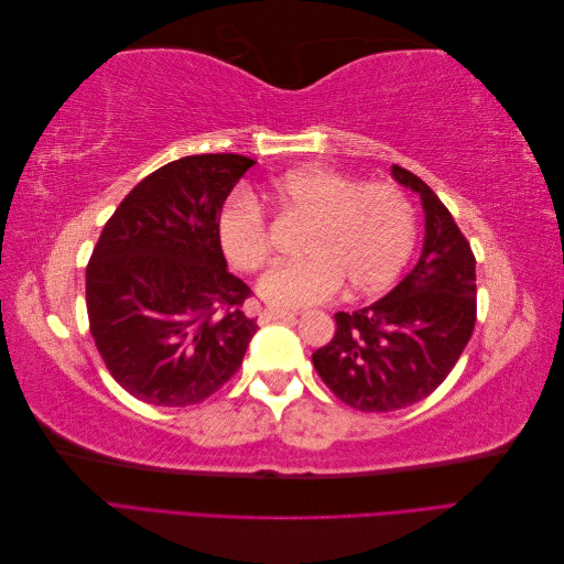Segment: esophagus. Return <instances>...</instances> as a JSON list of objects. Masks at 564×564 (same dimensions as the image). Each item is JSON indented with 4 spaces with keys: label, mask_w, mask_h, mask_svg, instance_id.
<instances>
[{
    "label": "esophagus",
    "mask_w": 564,
    "mask_h": 564,
    "mask_svg": "<svg viewBox=\"0 0 564 564\" xmlns=\"http://www.w3.org/2000/svg\"><path fill=\"white\" fill-rule=\"evenodd\" d=\"M296 315L289 311H280V308H265L259 313V322L261 324H270V322H280V319H294Z\"/></svg>",
    "instance_id": "esophagus-1"
}]
</instances>
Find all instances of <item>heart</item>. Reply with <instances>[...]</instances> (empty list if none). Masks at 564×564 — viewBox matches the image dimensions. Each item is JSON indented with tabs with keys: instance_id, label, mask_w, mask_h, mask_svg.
Segmentation results:
<instances>
[{
	"instance_id": "heart-1",
	"label": "heart",
	"mask_w": 564,
	"mask_h": 564,
	"mask_svg": "<svg viewBox=\"0 0 564 564\" xmlns=\"http://www.w3.org/2000/svg\"><path fill=\"white\" fill-rule=\"evenodd\" d=\"M284 218L305 224L301 261L272 268L259 294L284 308L332 299L348 284L350 296H371L398 280L416 247V209L395 183H362L344 172L305 166L268 187ZM226 259L247 275L268 265L270 228L251 197L232 195L216 220Z\"/></svg>"
}]
</instances>
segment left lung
<instances>
[{"instance_id":"8db88e82","label":"left lung","mask_w":564,"mask_h":564,"mask_svg":"<svg viewBox=\"0 0 564 564\" xmlns=\"http://www.w3.org/2000/svg\"><path fill=\"white\" fill-rule=\"evenodd\" d=\"M392 176L421 195V259L381 301L336 313L334 338L313 352V365L334 395L371 414L429 398L458 362L477 315L475 256L466 235L416 174L392 164Z\"/></svg>"}]
</instances>
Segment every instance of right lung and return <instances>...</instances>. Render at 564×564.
Here are the masks:
<instances>
[{
	"mask_svg": "<svg viewBox=\"0 0 564 564\" xmlns=\"http://www.w3.org/2000/svg\"><path fill=\"white\" fill-rule=\"evenodd\" d=\"M253 160L191 155L145 176L108 218L87 265L96 348L129 395L158 406L212 398L242 365L251 289L228 272L216 220Z\"/></svg>",
	"mask_w": 564,
	"mask_h": 564,
	"instance_id": "add662e5",
	"label": "right lung"
}]
</instances>
